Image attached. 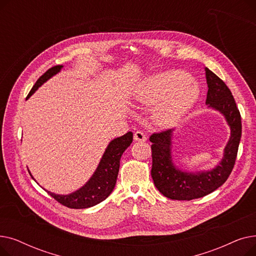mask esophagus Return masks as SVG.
<instances>
[{
  "label": "esophagus",
  "instance_id": "esophagus-1",
  "mask_svg": "<svg viewBox=\"0 0 256 256\" xmlns=\"http://www.w3.org/2000/svg\"><path fill=\"white\" fill-rule=\"evenodd\" d=\"M134 140L135 141H145L146 140V136L144 135V132L137 130L135 134H134Z\"/></svg>",
  "mask_w": 256,
  "mask_h": 256
}]
</instances>
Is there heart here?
Wrapping results in <instances>:
<instances>
[{
    "mask_svg": "<svg viewBox=\"0 0 256 256\" xmlns=\"http://www.w3.org/2000/svg\"><path fill=\"white\" fill-rule=\"evenodd\" d=\"M199 94L198 84L186 72L167 70L145 78L135 100L145 104L160 102L154 109V119L158 126H171L190 111Z\"/></svg>",
    "mask_w": 256,
    "mask_h": 256,
    "instance_id": "b5f03b06",
    "label": "heart"
}]
</instances>
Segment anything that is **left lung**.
I'll return each instance as SVG.
<instances>
[{"instance_id": "left-lung-1", "label": "left lung", "mask_w": 256, "mask_h": 256, "mask_svg": "<svg viewBox=\"0 0 256 256\" xmlns=\"http://www.w3.org/2000/svg\"><path fill=\"white\" fill-rule=\"evenodd\" d=\"M208 84L206 104L208 109L219 112L230 130L223 158L217 166L208 170L186 171L174 163L172 140L176 130L154 134L152 176L156 189L172 200H192L204 197L221 186L230 176L236 163L242 136L240 114L230 90L223 80L208 67L204 68Z\"/></svg>"}]
</instances>
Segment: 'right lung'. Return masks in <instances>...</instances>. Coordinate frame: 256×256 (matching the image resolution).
I'll return each instance as SVG.
<instances>
[{
	"instance_id": "obj_1",
	"label": "right lung",
	"mask_w": 256,
	"mask_h": 256,
	"mask_svg": "<svg viewBox=\"0 0 256 256\" xmlns=\"http://www.w3.org/2000/svg\"><path fill=\"white\" fill-rule=\"evenodd\" d=\"M62 68L63 65L54 66L44 74L40 76L31 89L28 96H26V100L30 98L35 91L42 84H44L48 80L59 74ZM132 142V132H126V135L119 138L113 139L109 145L106 146L96 172L93 173L90 180L83 186H80L78 190L65 195L52 193L46 189L44 190L54 199H56L58 202L70 208H87L98 204L113 192L119 171L120 158ZM29 173L31 178L35 180L30 170Z\"/></svg>"
}]
</instances>
